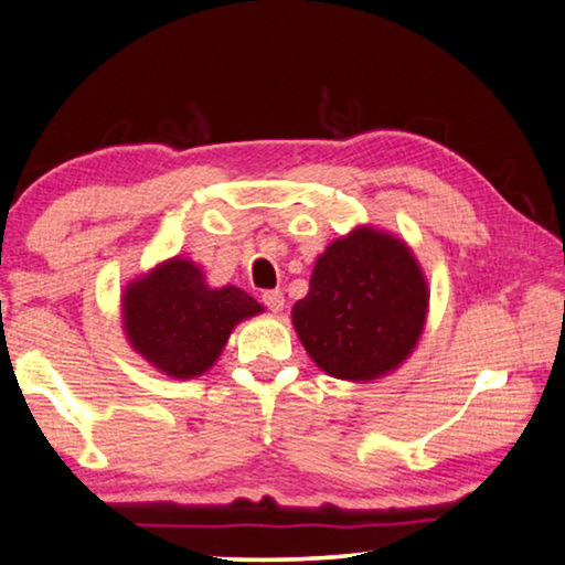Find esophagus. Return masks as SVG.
Returning <instances> with one entry per match:
<instances>
[{"instance_id": "esophagus-1", "label": "esophagus", "mask_w": 565, "mask_h": 565, "mask_svg": "<svg viewBox=\"0 0 565 565\" xmlns=\"http://www.w3.org/2000/svg\"><path fill=\"white\" fill-rule=\"evenodd\" d=\"M263 302H265V308L270 310V312H280L285 308V298H282L280 290H265L263 292Z\"/></svg>"}]
</instances>
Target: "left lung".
Wrapping results in <instances>:
<instances>
[{"mask_svg": "<svg viewBox=\"0 0 565 565\" xmlns=\"http://www.w3.org/2000/svg\"><path fill=\"white\" fill-rule=\"evenodd\" d=\"M428 302V280L408 243L358 225L316 260L308 295L292 305V328L320 370L367 383L411 358Z\"/></svg>", "mask_w": 565, "mask_h": 565, "instance_id": "left-lung-1", "label": "left lung"}]
</instances>
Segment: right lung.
<instances>
[{
    "label": "right lung",
    "instance_id": "1",
    "mask_svg": "<svg viewBox=\"0 0 565 565\" xmlns=\"http://www.w3.org/2000/svg\"><path fill=\"white\" fill-rule=\"evenodd\" d=\"M265 312L253 295L222 285L188 257H170L135 277L122 292L129 348L174 381H190L217 363L237 322Z\"/></svg>",
    "mask_w": 565,
    "mask_h": 565
}]
</instances>
